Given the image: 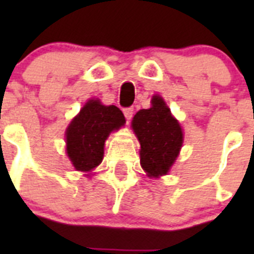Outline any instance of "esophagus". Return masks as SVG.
<instances>
[{
	"instance_id": "34e87169",
	"label": "esophagus",
	"mask_w": 254,
	"mask_h": 254,
	"mask_svg": "<svg viewBox=\"0 0 254 254\" xmlns=\"http://www.w3.org/2000/svg\"><path fill=\"white\" fill-rule=\"evenodd\" d=\"M123 113H125L126 120L129 121L132 118V116H133V108H126L125 111H123Z\"/></svg>"
}]
</instances>
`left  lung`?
<instances>
[{
    "label": "left lung",
    "instance_id": "obj_1",
    "mask_svg": "<svg viewBox=\"0 0 254 254\" xmlns=\"http://www.w3.org/2000/svg\"><path fill=\"white\" fill-rule=\"evenodd\" d=\"M132 129L140 141V164L147 177L168 174L183 145V131L161 96L154 95L149 109L134 114Z\"/></svg>",
    "mask_w": 254,
    "mask_h": 254
}]
</instances>
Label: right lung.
<instances>
[{
	"label": "right lung",
	"instance_id": "add662e5",
	"mask_svg": "<svg viewBox=\"0 0 254 254\" xmlns=\"http://www.w3.org/2000/svg\"><path fill=\"white\" fill-rule=\"evenodd\" d=\"M125 123L120 108L103 105L99 99L89 100L66 129V152L73 168L89 173L98 167L104 156L105 140Z\"/></svg>",
	"mask_w": 254,
	"mask_h": 254
}]
</instances>
